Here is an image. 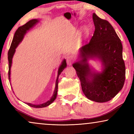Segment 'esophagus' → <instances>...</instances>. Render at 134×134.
Returning a JSON list of instances; mask_svg holds the SVG:
<instances>
[{
	"instance_id": "34e87169",
	"label": "esophagus",
	"mask_w": 134,
	"mask_h": 134,
	"mask_svg": "<svg viewBox=\"0 0 134 134\" xmlns=\"http://www.w3.org/2000/svg\"><path fill=\"white\" fill-rule=\"evenodd\" d=\"M74 57H72L71 55L68 57L66 58V62H67L68 65H71L73 62V61H74Z\"/></svg>"
}]
</instances>
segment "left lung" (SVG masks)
Returning a JSON list of instances; mask_svg holds the SVG:
<instances>
[{
	"instance_id": "obj_1",
	"label": "left lung",
	"mask_w": 134,
	"mask_h": 134,
	"mask_svg": "<svg viewBox=\"0 0 134 134\" xmlns=\"http://www.w3.org/2000/svg\"><path fill=\"white\" fill-rule=\"evenodd\" d=\"M95 26L88 43L80 49V61L72 65L79 78L82 91L88 99L97 102L111 100L123 87L126 77L122 46L116 32L107 20L93 14ZM98 58L104 68L102 73L93 72L87 61Z\"/></svg>"
}]
</instances>
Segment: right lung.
Instances as JSON below:
<instances>
[{"label":"right lung","mask_w":134,"mask_h":134,"mask_svg":"<svg viewBox=\"0 0 134 134\" xmlns=\"http://www.w3.org/2000/svg\"><path fill=\"white\" fill-rule=\"evenodd\" d=\"M38 20L37 19H32L30 20V21H29L28 23H27L25 24H24L23 26L19 27V28L17 29V30L16 31L15 34H14L13 39L12 43L11 44V46L9 49L8 52V79L9 80L10 79V69L11 66H12V58L13 57V55L15 52V49L16 47L18 46V44L20 43V42H21L24 38V35L25 34V33L27 32V31L29 30L30 28L34 26L36 23H38ZM66 67V60H64L63 62H62L61 66H60L59 69L58 71V76L56 82H55V91L54 93V94L51 99L48 101L43 103L42 104H40V105H34V104H32L30 103H27V104L30 107H35V108H43L45 107L50 105L51 103H52L54 101V100L56 99L57 94V90H58V79L59 75L61 74V72L63 71V70Z\"/></svg>","instance_id":"add662e5"}]
</instances>
